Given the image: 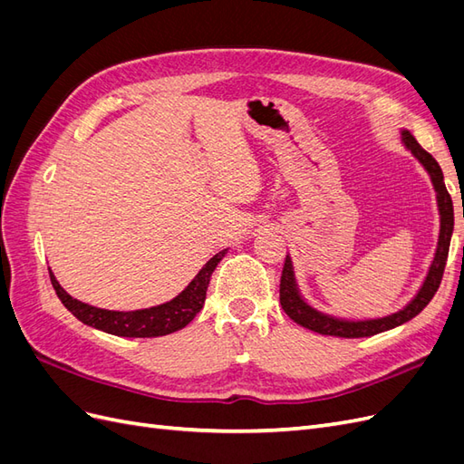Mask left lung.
Segmentation results:
<instances>
[{
  "mask_svg": "<svg viewBox=\"0 0 464 464\" xmlns=\"http://www.w3.org/2000/svg\"><path fill=\"white\" fill-rule=\"evenodd\" d=\"M402 141L404 145L411 149L414 157L424 164L428 174L431 176L435 193H438V205H440V215H441V230H440V242H438V251H435L433 263L430 266V273L426 276L424 286L420 288L416 294V298L404 307V310L392 314L383 319H372V321H344V319H334L329 315H323L315 312L314 307L305 305L304 300L300 298V294L296 290V283H294V273H292V263L290 257L286 256L285 266H283V275H280V305L286 312V315L296 321L298 325L315 331L319 334H331V336H346V339H360V336H372L382 331L392 329L401 325V323L412 319L418 315L424 307L430 304L433 298V294L438 292L443 271H445V261L449 256V244H451V234H453V224H455V213H453V201L451 195H449L445 181H443V172L431 154L424 150L418 145L416 139L411 135V131H402ZM462 218H464V207H462ZM462 254H464V246H462Z\"/></svg>",
  "mask_w": 464,
  "mask_h": 464,
  "instance_id": "1",
  "label": "left lung"
}]
</instances>
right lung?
Listing matches in <instances>:
<instances>
[{
    "mask_svg": "<svg viewBox=\"0 0 464 464\" xmlns=\"http://www.w3.org/2000/svg\"><path fill=\"white\" fill-rule=\"evenodd\" d=\"M228 249H222L213 259L207 261V265L198 273L188 288L178 294L170 302L149 307V310H137V312H110L101 310L89 304H82L60 286L58 280L50 273L52 286L58 294L62 304L72 312L79 321L91 325L94 329H101L110 334L118 336H162L170 334L174 331L184 329L188 323L201 312L207 296V286L210 275H213L215 266L220 263Z\"/></svg>",
    "mask_w": 464,
    "mask_h": 464,
    "instance_id": "1",
    "label": "right lung"
}]
</instances>
